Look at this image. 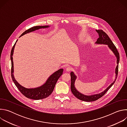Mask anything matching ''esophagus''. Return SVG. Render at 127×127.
Returning a JSON list of instances; mask_svg holds the SVG:
<instances>
[{
	"instance_id": "esophagus-1",
	"label": "esophagus",
	"mask_w": 127,
	"mask_h": 127,
	"mask_svg": "<svg viewBox=\"0 0 127 127\" xmlns=\"http://www.w3.org/2000/svg\"><path fill=\"white\" fill-rule=\"evenodd\" d=\"M65 70H66V71L67 72H69V71H70L72 70V68H71L70 67H67L66 68Z\"/></svg>"
}]
</instances>
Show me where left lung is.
<instances>
[{
  "label": "left lung",
  "mask_w": 127,
  "mask_h": 127,
  "mask_svg": "<svg viewBox=\"0 0 127 127\" xmlns=\"http://www.w3.org/2000/svg\"><path fill=\"white\" fill-rule=\"evenodd\" d=\"M96 32L98 33L99 38L97 40V41L95 42L97 44H105L108 46L109 48L113 51V52L114 53L116 57H117V66L116 68L115 71V73H116V78H117L118 73V68H119V63L120 61V55H119V53L118 52L116 46L112 42V40L110 39V38L108 37V35L103 32L102 30H96ZM71 75V90L72 94L73 95L76 97L78 99L85 101H95L97 100L98 99L101 97L102 96H103L107 92V90L109 89L112 85L114 84L116 79H115V81L111 83V84L108 86L105 90H104L103 92H101L100 94H96L94 95H84L82 94H81L79 93L78 90L76 89L74 84L75 81L76 80V79L77 78L76 76L74 74L73 72H71L70 73Z\"/></svg>",
  "instance_id": "1"
}]
</instances>
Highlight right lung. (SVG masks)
I'll return each instance as SVG.
<instances>
[{
    "mask_svg": "<svg viewBox=\"0 0 127 127\" xmlns=\"http://www.w3.org/2000/svg\"><path fill=\"white\" fill-rule=\"evenodd\" d=\"M49 26H35L32 27L28 30L25 31L21 35V36L28 33L29 32H33L35 30H37L40 29H44L49 28ZM17 40L15 43L14 46H13L10 53V59L11 62V78L12 79V81L15 84L16 87L18 88L20 92L26 97L27 98L34 99V100H39L48 97L53 92L54 90V87L59 78V77L62 75L63 69H60L58 71L54 72L53 73L47 80L46 82L42 85V86L34 88H27L26 87H23L21 85H20L18 83L16 80L15 79L13 75V54L14 51V48L15 45L16 43L17 42Z\"/></svg>",
    "mask_w": 127,
    "mask_h": 127,
    "instance_id": "add662e5",
    "label": "right lung"
}]
</instances>
